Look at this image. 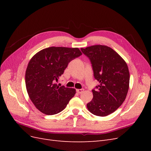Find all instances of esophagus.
I'll use <instances>...</instances> for the list:
<instances>
[{"mask_svg": "<svg viewBox=\"0 0 151 151\" xmlns=\"http://www.w3.org/2000/svg\"><path fill=\"white\" fill-rule=\"evenodd\" d=\"M84 91V89H77V93H78L79 94L82 93Z\"/></svg>", "mask_w": 151, "mask_h": 151, "instance_id": "1", "label": "esophagus"}]
</instances>
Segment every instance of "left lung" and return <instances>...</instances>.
<instances>
[{"label":"left lung","instance_id":"1","mask_svg":"<svg viewBox=\"0 0 151 151\" xmlns=\"http://www.w3.org/2000/svg\"><path fill=\"white\" fill-rule=\"evenodd\" d=\"M92 63L94 78L99 85L93 89V98L87 104L93 115L105 116L115 111L125 101L129 88L130 73L126 62L106 45L81 48Z\"/></svg>","mask_w":151,"mask_h":151}]
</instances>
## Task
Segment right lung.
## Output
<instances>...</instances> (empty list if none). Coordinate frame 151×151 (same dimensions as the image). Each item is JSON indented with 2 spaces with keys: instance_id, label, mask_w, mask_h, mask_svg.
<instances>
[{
  "instance_id": "right-lung-1",
  "label": "right lung",
  "mask_w": 151,
  "mask_h": 151,
  "mask_svg": "<svg viewBox=\"0 0 151 151\" xmlns=\"http://www.w3.org/2000/svg\"><path fill=\"white\" fill-rule=\"evenodd\" d=\"M83 54L78 48L51 47L40 50L31 58L25 74L26 90L32 103L47 115L64 109L76 93L74 88L55 83L68 63Z\"/></svg>"
}]
</instances>
